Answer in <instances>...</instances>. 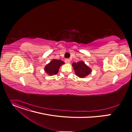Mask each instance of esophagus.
<instances>
[{
  "label": "esophagus",
  "instance_id": "esophagus-1",
  "mask_svg": "<svg viewBox=\"0 0 132 132\" xmlns=\"http://www.w3.org/2000/svg\"><path fill=\"white\" fill-rule=\"evenodd\" d=\"M65 62L66 64H69L70 63V61L69 59H66L65 60Z\"/></svg>",
  "mask_w": 132,
  "mask_h": 132
}]
</instances>
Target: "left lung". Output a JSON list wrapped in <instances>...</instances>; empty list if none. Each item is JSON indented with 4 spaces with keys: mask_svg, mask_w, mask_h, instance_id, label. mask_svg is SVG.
Segmentation results:
<instances>
[{
    "mask_svg": "<svg viewBox=\"0 0 132 132\" xmlns=\"http://www.w3.org/2000/svg\"><path fill=\"white\" fill-rule=\"evenodd\" d=\"M72 66L76 75L80 78L85 77L91 73V69L82 61L74 63Z\"/></svg>",
    "mask_w": 132,
    "mask_h": 132,
    "instance_id": "1",
    "label": "left lung"
}]
</instances>
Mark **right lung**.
<instances>
[{
    "label": "right lung",
    "mask_w": 132,
    "mask_h": 132,
    "mask_svg": "<svg viewBox=\"0 0 132 132\" xmlns=\"http://www.w3.org/2000/svg\"><path fill=\"white\" fill-rule=\"evenodd\" d=\"M63 64L64 62L61 60L54 59L45 66V70L49 75H56L58 73L60 67Z\"/></svg>",
    "instance_id": "right-lung-1"
}]
</instances>
